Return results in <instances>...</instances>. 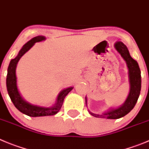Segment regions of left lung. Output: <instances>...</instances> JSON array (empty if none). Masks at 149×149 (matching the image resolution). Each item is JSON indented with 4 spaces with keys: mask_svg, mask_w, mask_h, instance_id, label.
Returning <instances> with one entry per match:
<instances>
[{
    "mask_svg": "<svg viewBox=\"0 0 149 149\" xmlns=\"http://www.w3.org/2000/svg\"><path fill=\"white\" fill-rule=\"evenodd\" d=\"M116 50L121 55L127 64L129 68V81H130V92L124 104L117 109H112L102 114H94L91 112L90 115L95 118L107 119H118L127 115L135 106L141 90V75L137 62L131 57L127 47L121 42H118L115 44ZM87 103V98H86Z\"/></svg>",
    "mask_w": 149,
    "mask_h": 149,
    "instance_id": "8db88e82",
    "label": "left lung"
}]
</instances>
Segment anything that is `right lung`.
Here are the masks:
<instances>
[{
    "label": "right lung",
    "instance_id": "add662e5",
    "mask_svg": "<svg viewBox=\"0 0 149 149\" xmlns=\"http://www.w3.org/2000/svg\"><path fill=\"white\" fill-rule=\"evenodd\" d=\"M45 39L43 36H37L34 37L31 40H29L27 43L23 45V48L20 51L18 55L15 59H12L9 63V68L7 70V76H6V87L9 93V97L12 100V103L14 104L15 107L18 110L21 112L22 113L31 117H40V116H48V115H54L57 113L60 110L61 107L63 104L64 99L65 96L69 93V92L73 89V87H68V88L63 90L61 92L59 95H58L56 103L52 107H37L35 105H31L29 103L26 102V101L22 98L20 94L17 87V78L15 74V70L18 61L20 60L22 56L27 52L34 44L37 42H40Z\"/></svg>",
    "mask_w": 149,
    "mask_h": 149
}]
</instances>
